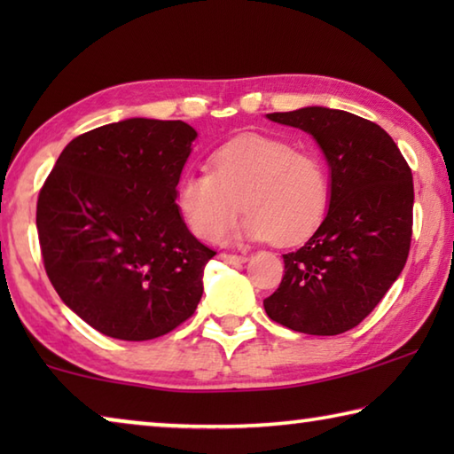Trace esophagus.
Segmentation results:
<instances>
[{
	"instance_id": "1",
	"label": "esophagus",
	"mask_w": 454,
	"mask_h": 454,
	"mask_svg": "<svg viewBox=\"0 0 454 454\" xmlns=\"http://www.w3.org/2000/svg\"><path fill=\"white\" fill-rule=\"evenodd\" d=\"M220 260H222V262H226V264H242V262H246V256L228 254V252H224V254H220Z\"/></svg>"
}]
</instances>
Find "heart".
<instances>
[{
    "label": "heart",
    "mask_w": 454,
    "mask_h": 454,
    "mask_svg": "<svg viewBox=\"0 0 454 454\" xmlns=\"http://www.w3.org/2000/svg\"><path fill=\"white\" fill-rule=\"evenodd\" d=\"M176 204L202 240H218L248 210L236 238L292 246L309 238L330 204V170L317 152L278 137L242 136L212 153L210 172L184 176Z\"/></svg>",
    "instance_id": "obj_1"
}]
</instances>
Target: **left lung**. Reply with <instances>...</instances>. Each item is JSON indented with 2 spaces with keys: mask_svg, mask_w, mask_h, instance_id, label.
Instances as JSON below:
<instances>
[{
  "mask_svg": "<svg viewBox=\"0 0 454 454\" xmlns=\"http://www.w3.org/2000/svg\"><path fill=\"white\" fill-rule=\"evenodd\" d=\"M266 118L317 140L330 170V204L317 232L282 256V282L264 310L296 333H347L374 310L409 258L411 168L380 126L350 112L309 106Z\"/></svg>",
  "mask_w": 454,
  "mask_h": 454,
  "instance_id": "left-lung-1",
  "label": "left lung"
}]
</instances>
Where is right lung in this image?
<instances>
[{
	"mask_svg": "<svg viewBox=\"0 0 454 454\" xmlns=\"http://www.w3.org/2000/svg\"><path fill=\"white\" fill-rule=\"evenodd\" d=\"M196 136L182 120H121L74 137L45 180L35 214L45 272L98 333L152 340L194 314L216 254L176 204Z\"/></svg>",
	"mask_w": 454,
	"mask_h": 454,
	"instance_id": "add662e5",
	"label": "right lung"
}]
</instances>
